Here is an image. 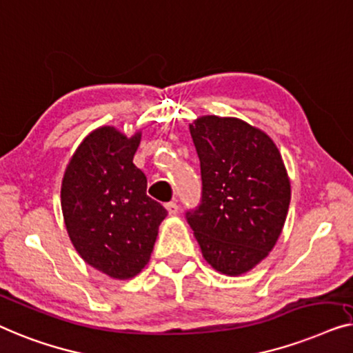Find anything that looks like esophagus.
I'll list each match as a JSON object with an SVG mask.
<instances>
[{
  "instance_id": "esophagus-1",
  "label": "esophagus",
  "mask_w": 353,
  "mask_h": 353,
  "mask_svg": "<svg viewBox=\"0 0 353 353\" xmlns=\"http://www.w3.org/2000/svg\"><path fill=\"white\" fill-rule=\"evenodd\" d=\"M166 211H168V214H170V216H176L177 212H179V206H177V203H176V201H170V203H166Z\"/></svg>"
}]
</instances>
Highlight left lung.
Masks as SVG:
<instances>
[{
    "instance_id": "left-lung-1",
    "label": "left lung",
    "mask_w": 353,
    "mask_h": 353,
    "mask_svg": "<svg viewBox=\"0 0 353 353\" xmlns=\"http://www.w3.org/2000/svg\"><path fill=\"white\" fill-rule=\"evenodd\" d=\"M188 128L203 196L187 221L212 269L243 275L270 254L285 227L291 182L281 153L269 134L235 117L205 115Z\"/></svg>"
}]
</instances>
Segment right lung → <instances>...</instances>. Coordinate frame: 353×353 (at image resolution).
Returning a JSON list of instances; mask_svg holds the SVG:
<instances>
[{"mask_svg":"<svg viewBox=\"0 0 353 353\" xmlns=\"http://www.w3.org/2000/svg\"><path fill=\"white\" fill-rule=\"evenodd\" d=\"M142 132L115 126L89 132L65 168L63 222L81 259L115 280H129L150 261L158 227L168 216L147 195V177L132 163Z\"/></svg>","mask_w":353,"mask_h":353,"instance_id":"right-lung-1","label":"right lung"}]
</instances>
